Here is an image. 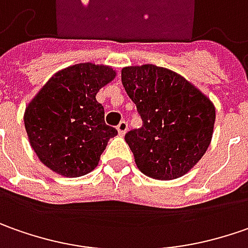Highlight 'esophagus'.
I'll list each match as a JSON object with an SVG mask.
<instances>
[{
	"label": "esophagus",
	"instance_id": "obj_1",
	"mask_svg": "<svg viewBox=\"0 0 248 248\" xmlns=\"http://www.w3.org/2000/svg\"><path fill=\"white\" fill-rule=\"evenodd\" d=\"M116 130H118V134H119V136H124L126 132H127V124H126L124 121H122L121 124H118Z\"/></svg>",
	"mask_w": 248,
	"mask_h": 248
}]
</instances>
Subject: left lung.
Listing matches in <instances>:
<instances>
[{
  "instance_id": "obj_1",
  "label": "left lung",
  "mask_w": 248,
  "mask_h": 248,
  "mask_svg": "<svg viewBox=\"0 0 248 248\" xmlns=\"http://www.w3.org/2000/svg\"><path fill=\"white\" fill-rule=\"evenodd\" d=\"M122 83L142 119L124 136L139 170L162 181L186 174L213 139V101L183 75L154 64L124 67Z\"/></svg>"
}]
</instances>
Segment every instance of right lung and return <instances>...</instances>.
<instances>
[{
    "instance_id": "1",
    "label": "right lung",
    "mask_w": 248,
    "mask_h": 248,
    "mask_svg": "<svg viewBox=\"0 0 248 248\" xmlns=\"http://www.w3.org/2000/svg\"><path fill=\"white\" fill-rule=\"evenodd\" d=\"M116 77L111 65L78 63L53 74L24 109V127L38 159L53 173L75 178L97 167L111 137L96 94Z\"/></svg>"
}]
</instances>
